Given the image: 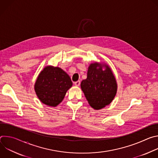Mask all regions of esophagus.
Masks as SVG:
<instances>
[{
	"label": "esophagus",
	"instance_id": "1",
	"mask_svg": "<svg viewBox=\"0 0 158 158\" xmlns=\"http://www.w3.org/2000/svg\"><path fill=\"white\" fill-rule=\"evenodd\" d=\"M80 84H81V82L79 81H77L76 82H74V85H76V86H79L80 85Z\"/></svg>",
	"mask_w": 158,
	"mask_h": 158
}]
</instances>
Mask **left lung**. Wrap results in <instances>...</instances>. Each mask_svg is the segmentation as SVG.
<instances>
[{
	"mask_svg": "<svg viewBox=\"0 0 158 158\" xmlns=\"http://www.w3.org/2000/svg\"><path fill=\"white\" fill-rule=\"evenodd\" d=\"M81 87L89 105L98 110L109 105L114 99L118 85L108 65L94 62L89 65L87 78L82 81Z\"/></svg>",
	"mask_w": 158,
	"mask_h": 158,
	"instance_id": "1",
	"label": "left lung"
}]
</instances>
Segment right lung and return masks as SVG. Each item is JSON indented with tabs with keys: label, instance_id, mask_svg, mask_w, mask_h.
<instances>
[{
	"label": "right lung",
	"instance_id": "obj_1",
	"mask_svg": "<svg viewBox=\"0 0 158 158\" xmlns=\"http://www.w3.org/2000/svg\"><path fill=\"white\" fill-rule=\"evenodd\" d=\"M72 85L69 76L64 71L58 67L48 65L39 74L34 89L43 104L56 107L62 101Z\"/></svg>",
	"mask_w": 158,
	"mask_h": 158
}]
</instances>
